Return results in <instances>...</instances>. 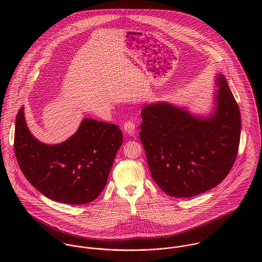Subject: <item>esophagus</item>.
<instances>
[{"label":"esophagus","mask_w":262,"mask_h":262,"mask_svg":"<svg viewBox=\"0 0 262 262\" xmlns=\"http://www.w3.org/2000/svg\"><path fill=\"white\" fill-rule=\"evenodd\" d=\"M124 131L129 134V135H133L135 133V130H136V123L133 122L132 120H128L124 123Z\"/></svg>","instance_id":"obj_1"}]
</instances>
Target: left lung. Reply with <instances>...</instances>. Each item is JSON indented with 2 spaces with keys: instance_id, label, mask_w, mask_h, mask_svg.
Listing matches in <instances>:
<instances>
[{
  "instance_id": "obj_1",
  "label": "left lung",
  "mask_w": 262,
  "mask_h": 262,
  "mask_svg": "<svg viewBox=\"0 0 262 262\" xmlns=\"http://www.w3.org/2000/svg\"><path fill=\"white\" fill-rule=\"evenodd\" d=\"M214 113L207 118L167 103L141 111L139 133L154 182L165 193L189 198L217 187L239 148V107L223 75H218Z\"/></svg>"
}]
</instances>
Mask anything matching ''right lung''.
Returning a JSON list of instances; mask_svg holds the SVG:
<instances>
[{
    "mask_svg": "<svg viewBox=\"0 0 262 262\" xmlns=\"http://www.w3.org/2000/svg\"><path fill=\"white\" fill-rule=\"evenodd\" d=\"M23 110L16 117L14 150L28 182L59 203L82 205L97 199L123 142L119 126L85 118L70 139L47 145L30 133Z\"/></svg>",
    "mask_w": 262,
    "mask_h": 262,
    "instance_id": "add662e5",
    "label": "right lung"
}]
</instances>
